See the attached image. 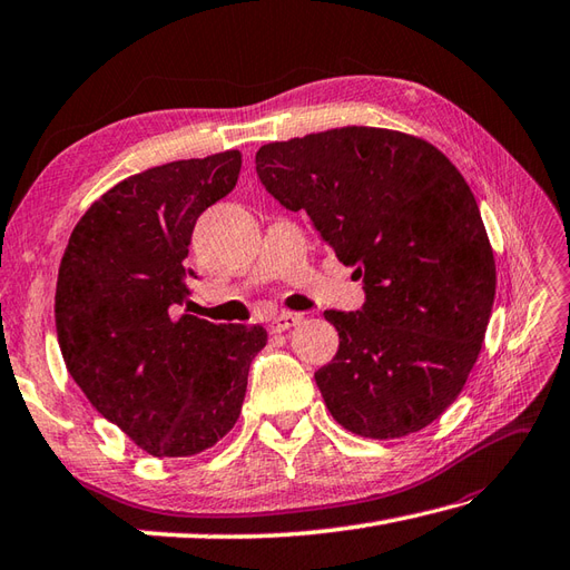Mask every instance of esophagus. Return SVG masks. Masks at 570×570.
<instances>
[{
    "instance_id": "obj_1",
    "label": "esophagus",
    "mask_w": 570,
    "mask_h": 570,
    "mask_svg": "<svg viewBox=\"0 0 570 570\" xmlns=\"http://www.w3.org/2000/svg\"><path fill=\"white\" fill-rule=\"evenodd\" d=\"M302 322V315H297V312H283V315H277V317H273L271 320V332H287V330H293L295 324H299Z\"/></svg>"
}]
</instances>
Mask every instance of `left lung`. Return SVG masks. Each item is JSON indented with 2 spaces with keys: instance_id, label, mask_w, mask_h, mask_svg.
I'll list each match as a JSON object with an SVG mask.
<instances>
[{
  "instance_id": "8db88e82",
  "label": "left lung",
  "mask_w": 570,
  "mask_h": 570,
  "mask_svg": "<svg viewBox=\"0 0 570 570\" xmlns=\"http://www.w3.org/2000/svg\"><path fill=\"white\" fill-rule=\"evenodd\" d=\"M255 171L364 283L356 312H324L340 352L315 381L334 421L364 438L431 425L478 362L497 273L468 181L425 139L381 127L263 145Z\"/></svg>"
}]
</instances>
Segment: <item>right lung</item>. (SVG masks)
I'll use <instances>...</instances> for the list:
<instances>
[{
  "label": "right lung",
  "mask_w": 570,
  "mask_h": 570,
  "mask_svg": "<svg viewBox=\"0 0 570 570\" xmlns=\"http://www.w3.org/2000/svg\"><path fill=\"white\" fill-rule=\"evenodd\" d=\"M240 153L179 159L115 184L78 220L58 268L56 334L96 411L155 458H187L236 425L268 334L174 317L187 299L189 243L236 187Z\"/></svg>",
  "instance_id": "add662e5"
}]
</instances>
